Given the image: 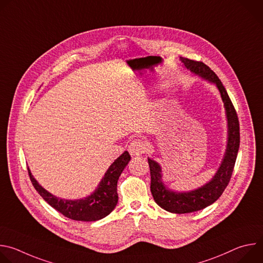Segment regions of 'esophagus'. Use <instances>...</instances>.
Masks as SVG:
<instances>
[{
  "label": "esophagus",
  "instance_id": "esophagus-1",
  "mask_svg": "<svg viewBox=\"0 0 263 263\" xmlns=\"http://www.w3.org/2000/svg\"><path fill=\"white\" fill-rule=\"evenodd\" d=\"M128 149L131 156H141L147 152L148 144L142 139H134L130 142Z\"/></svg>",
  "mask_w": 263,
  "mask_h": 263
}]
</instances>
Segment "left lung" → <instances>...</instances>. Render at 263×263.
Returning <instances> with one entry per match:
<instances>
[{
	"mask_svg": "<svg viewBox=\"0 0 263 263\" xmlns=\"http://www.w3.org/2000/svg\"><path fill=\"white\" fill-rule=\"evenodd\" d=\"M180 60L187 69L216 85L226 110L228 140L226 152L214 177L208 183L191 192L178 193L168 190L162 182V171L159 163L147 158L149 173H151V193L154 201L164 210L178 214L202 210L213 204L221 196L231 179L240 142L237 114L226 88L223 87L215 72L201 61L183 57H180Z\"/></svg>",
	"mask_w": 263,
	"mask_h": 263,
	"instance_id": "8db88e82",
	"label": "left lung"
}]
</instances>
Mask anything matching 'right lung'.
<instances>
[{"label":"right lung","mask_w":263,"mask_h":263,"mask_svg":"<svg viewBox=\"0 0 263 263\" xmlns=\"http://www.w3.org/2000/svg\"><path fill=\"white\" fill-rule=\"evenodd\" d=\"M130 159L131 156L125 151L109 166L96 191L80 200H65L53 196L35 180L29 168L28 173L36 192L54 209L73 220L96 221L107 216L116 208L119 200L118 180Z\"/></svg>","instance_id":"add662e5"}]
</instances>
